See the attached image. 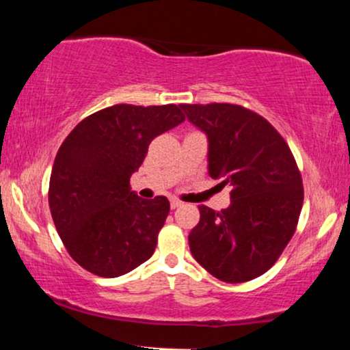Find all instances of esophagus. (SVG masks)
I'll use <instances>...</instances> for the list:
<instances>
[{"mask_svg": "<svg viewBox=\"0 0 350 350\" xmlns=\"http://www.w3.org/2000/svg\"><path fill=\"white\" fill-rule=\"evenodd\" d=\"M180 206H183V202L179 199H171V208H178Z\"/></svg>", "mask_w": 350, "mask_h": 350, "instance_id": "obj_1", "label": "esophagus"}]
</instances>
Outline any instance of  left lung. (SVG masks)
<instances>
[{
	"label": "left lung",
	"mask_w": 350,
	"mask_h": 350,
	"mask_svg": "<svg viewBox=\"0 0 350 350\" xmlns=\"http://www.w3.org/2000/svg\"><path fill=\"white\" fill-rule=\"evenodd\" d=\"M208 138V174L230 187V206H199L192 256L212 276L243 283L268 271L298 226L304 189L295 156L262 115L234 103H183Z\"/></svg>",
	"instance_id": "8db88e82"
}]
</instances>
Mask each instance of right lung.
<instances>
[{"instance_id":"1","label":"right lung","mask_w":350,"mask_h":350,"mask_svg":"<svg viewBox=\"0 0 350 350\" xmlns=\"http://www.w3.org/2000/svg\"><path fill=\"white\" fill-rule=\"evenodd\" d=\"M184 120L174 103H118L88 115L60 144L49 180L51 215L64 247L87 271L116 278L151 258L170 200L138 198L130 178L152 139Z\"/></svg>"}]
</instances>
